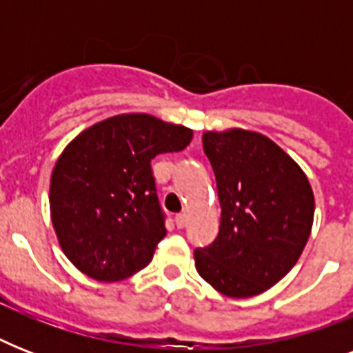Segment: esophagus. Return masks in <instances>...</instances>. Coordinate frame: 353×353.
<instances>
[{"label":"esophagus","instance_id":"obj_1","mask_svg":"<svg viewBox=\"0 0 353 353\" xmlns=\"http://www.w3.org/2000/svg\"><path fill=\"white\" fill-rule=\"evenodd\" d=\"M176 225L179 227V229H183L185 227V223H187V216L183 214V212H179V214H176Z\"/></svg>","mask_w":353,"mask_h":353}]
</instances>
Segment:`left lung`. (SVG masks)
<instances>
[{"mask_svg": "<svg viewBox=\"0 0 353 353\" xmlns=\"http://www.w3.org/2000/svg\"><path fill=\"white\" fill-rule=\"evenodd\" d=\"M203 150L214 170L221 221L216 240L194 251L196 269L223 295H260L290 273L310 238V181L262 133L207 132Z\"/></svg>", "mask_w": 353, "mask_h": 353, "instance_id": "8db88e82", "label": "left lung"}]
</instances>
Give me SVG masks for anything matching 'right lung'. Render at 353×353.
I'll return each mask as SVG.
<instances>
[{"label":"right lung","instance_id":"1","mask_svg":"<svg viewBox=\"0 0 353 353\" xmlns=\"http://www.w3.org/2000/svg\"><path fill=\"white\" fill-rule=\"evenodd\" d=\"M192 130L146 113L77 135L51 176V220L65 256L91 279L117 282L146 268L166 234L152 159L179 152Z\"/></svg>","mask_w":353,"mask_h":353}]
</instances>
